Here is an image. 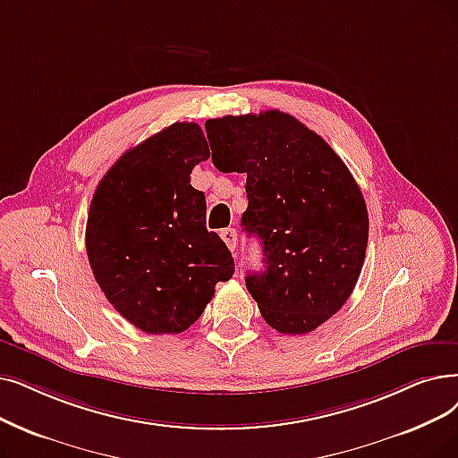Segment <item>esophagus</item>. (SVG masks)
Instances as JSON below:
<instances>
[{
	"instance_id": "34e87169",
	"label": "esophagus",
	"mask_w": 458,
	"mask_h": 458,
	"mask_svg": "<svg viewBox=\"0 0 458 458\" xmlns=\"http://www.w3.org/2000/svg\"><path fill=\"white\" fill-rule=\"evenodd\" d=\"M221 237H223V242L226 243V247H228L230 250H235V242H237V232H235L233 228H225V230L221 232Z\"/></svg>"
}]
</instances>
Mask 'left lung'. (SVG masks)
<instances>
[{
	"mask_svg": "<svg viewBox=\"0 0 458 458\" xmlns=\"http://www.w3.org/2000/svg\"><path fill=\"white\" fill-rule=\"evenodd\" d=\"M213 165L247 174L242 225L264 245L247 290L264 320L305 335L341 310L369 242L365 198L331 146L290 114L267 110L206 122Z\"/></svg>",
	"mask_w": 458,
	"mask_h": 458,
	"instance_id": "8db88e82",
	"label": "left lung"
}]
</instances>
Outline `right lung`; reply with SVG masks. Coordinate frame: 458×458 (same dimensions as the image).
<instances>
[{"mask_svg":"<svg viewBox=\"0 0 458 458\" xmlns=\"http://www.w3.org/2000/svg\"><path fill=\"white\" fill-rule=\"evenodd\" d=\"M206 158L200 125L177 122L119 157L93 194L86 250L95 281L149 335L189 329L215 284L233 275L228 247L206 228V196L191 185Z\"/></svg>","mask_w":458,"mask_h":458,"instance_id":"add662e5","label":"right lung"}]
</instances>
